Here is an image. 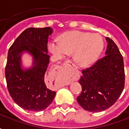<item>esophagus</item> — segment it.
<instances>
[{"label":"esophagus","instance_id":"34e87169","mask_svg":"<svg viewBox=\"0 0 129 129\" xmlns=\"http://www.w3.org/2000/svg\"><path fill=\"white\" fill-rule=\"evenodd\" d=\"M64 67L65 68L71 69L73 71H75V72H76V73H78V69H77V66H76V65L73 63V61L72 60H66L64 63Z\"/></svg>","mask_w":129,"mask_h":129}]
</instances>
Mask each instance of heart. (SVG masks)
Segmentation results:
<instances>
[{
  "instance_id": "heart-1",
  "label": "heart",
  "mask_w": 129,
  "mask_h": 129,
  "mask_svg": "<svg viewBox=\"0 0 129 129\" xmlns=\"http://www.w3.org/2000/svg\"><path fill=\"white\" fill-rule=\"evenodd\" d=\"M49 48L58 56L74 52L76 62L82 66H89L100 56L104 48V40L99 34L73 30L63 34L60 41H52Z\"/></svg>"
}]
</instances>
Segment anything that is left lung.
Instances as JSON below:
<instances>
[{
    "mask_svg": "<svg viewBox=\"0 0 129 129\" xmlns=\"http://www.w3.org/2000/svg\"><path fill=\"white\" fill-rule=\"evenodd\" d=\"M106 56L91 67L83 69L79 79L82 87L77 101L83 109L99 112L113 106L124 88L123 59L112 39L106 38Z\"/></svg>",
    "mask_w": 129,
    "mask_h": 129,
    "instance_id": "left-lung-1",
    "label": "left lung"
}]
</instances>
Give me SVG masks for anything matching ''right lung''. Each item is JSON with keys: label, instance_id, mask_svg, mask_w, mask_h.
<instances>
[{"label": "right lung", "instance_id": "right-lung-1", "mask_svg": "<svg viewBox=\"0 0 129 129\" xmlns=\"http://www.w3.org/2000/svg\"><path fill=\"white\" fill-rule=\"evenodd\" d=\"M52 31L51 27L25 29L8 50L5 69L8 90L13 100L28 111L46 109L56 95V92L49 89L46 83L49 63L48 40ZM23 51L34 57L31 69L23 70L20 67V56Z\"/></svg>", "mask_w": 129, "mask_h": 129}]
</instances>
